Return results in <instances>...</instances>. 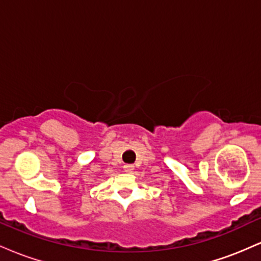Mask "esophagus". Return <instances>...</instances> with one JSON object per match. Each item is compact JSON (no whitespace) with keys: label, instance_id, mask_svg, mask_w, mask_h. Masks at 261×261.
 Masks as SVG:
<instances>
[{"label":"esophagus","instance_id":"esophagus-1","mask_svg":"<svg viewBox=\"0 0 261 261\" xmlns=\"http://www.w3.org/2000/svg\"><path fill=\"white\" fill-rule=\"evenodd\" d=\"M124 169H125V172L130 173V172H133V170H134V166H133V164H125Z\"/></svg>","mask_w":261,"mask_h":261}]
</instances>
